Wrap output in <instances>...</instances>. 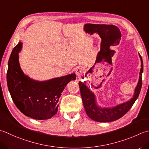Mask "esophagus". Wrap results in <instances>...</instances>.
<instances>
[{"label":"esophagus","mask_w":149,"mask_h":149,"mask_svg":"<svg viewBox=\"0 0 149 149\" xmlns=\"http://www.w3.org/2000/svg\"><path fill=\"white\" fill-rule=\"evenodd\" d=\"M75 73H76V75H77V76L79 77L83 74V70L82 68H77L76 71H75Z\"/></svg>","instance_id":"obj_1"}]
</instances>
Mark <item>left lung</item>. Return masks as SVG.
I'll return each instance as SVG.
<instances>
[{
  "label": "left lung",
  "instance_id": "8db88e82",
  "mask_svg": "<svg viewBox=\"0 0 149 149\" xmlns=\"http://www.w3.org/2000/svg\"><path fill=\"white\" fill-rule=\"evenodd\" d=\"M141 59V69L139 72V81L135 88L133 97L125 103L111 108H102L96 104L95 96L94 93L83 83L79 81L80 92L82 97L83 105L86 114L92 120L97 122H111L117 120L127 113L138 99L142 86V73L143 71V63L140 54H139Z\"/></svg>",
  "mask_w": 149,
  "mask_h": 149
}]
</instances>
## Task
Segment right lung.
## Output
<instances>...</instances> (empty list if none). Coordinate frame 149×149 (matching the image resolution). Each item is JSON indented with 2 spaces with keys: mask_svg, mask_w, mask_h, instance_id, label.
<instances>
[{
  "mask_svg": "<svg viewBox=\"0 0 149 149\" xmlns=\"http://www.w3.org/2000/svg\"><path fill=\"white\" fill-rule=\"evenodd\" d=\"M21 48L19 42L8 61L7 84L11 98L17 109L28 117L39 120L50 119L57 112L61 93L76 75L71 74L43 81L32 79L20 68L19 53Z\"/></svg>",
  "mask_w": 149,
  "mask_h": 149,
  "instance_id": "right-lung-1",
  "label": "right lung"
}]
</instances>
